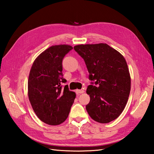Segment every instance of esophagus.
<instances>
[{"label":"esophagus","instance_id":"obj_1","mask_svg":"<svg viewBox=\"0 0 154 154\" xmlns=\"http://www.w3.org/2000/svg\"><path fill=\"white\" fill-rule=\"evenodd\" d=\"M75 92H76V94L77 95H79V94H83V92H84V90H77Z\"/></svg>","mask_w":154,"mask_h":154}]
</instances>
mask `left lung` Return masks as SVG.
<instances>
[{
    "label": "left lung",
    "mask_w": 154,
    "mask_h": 154,
    "mask_svg": "<svg viewBox=\"0 0 154 154\" xmlns=\"http://www.w3.org/2000/svg\"><path fill=\"white\" fill-rule=\"evenodd\" d=\"M84 60L89 79L86 92L90 101L85 106L94 120L109 123L120 116L128 100L131 79L124 56L106 43L74 47Z\"/></svg>",
    "instance_id": "8db88e82"
}]
</instances>
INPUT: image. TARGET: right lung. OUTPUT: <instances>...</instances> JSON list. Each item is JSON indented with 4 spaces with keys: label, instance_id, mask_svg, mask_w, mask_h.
<instances>
[{
    "label": "right lung",
    "instance_id": "1",
    "mask_svg": "<svg viewBox=\"0 0 154 154\" xmlns=\"http://www.w3.org/2000/svg\"><path fill=\"white\" fill-rule=\"evenodd\" d=\"M72 47L53 45L43 51L34 61L28 82V94L36 116L47 124L56 126L66 120L76 94L61 83L62 60Z\"/></svg>",
    "mask_w": 154,
    "mask_h": 154
}]
</instances>
